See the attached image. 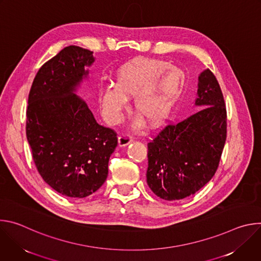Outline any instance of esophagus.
<instances>
[{"instance_id": "esophagus-1", "label": "esophagus", "mask_w": 261, "mask_h": 261, "mask_svg": "<svg viewBox=\"0 0 261 261\" xmlns=\"http://www.w3.org/2000/svg\"><path fill=\"white\" fill-rule=\"evenodd\" d=\"M132 141H133V139H132V137L129 136V135H122V136L119 137V140H118L119 146H121V147L128 145V144L131 143Z\"/></svg>"}]
</instances>
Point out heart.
Segmentation results:
<instances>
[{"mask_svg":"<svg viewBox=\"0 0 261 261\" xmlns=\"http://www.w3.org/2000/svg\"><path fill=\"white\" fill-rule=\"evenodd\" d=\"M184 72L163 60L136 58L120 67L114 85L101 88L99 99L110 124L118 123L127 99L133 98L135 113L151 127L163 124L171 115L185 88ZM141 120L136 122V126Z\"/></svg>","mask_w":261,"mask_h":261,"instance_id":"obj_1","label":"heart"}]
</instances>
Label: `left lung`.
<instances>
[{"label":"left lung","mask_w":261,"mask_h":261,"mask_svg":"<svg viewBox=\"0 0 261 261\" xmlns=\"http://www.w3.org/2000/svg\"><path fill=\"white\" fill-rule=\"evenodd\" d=\"M194 106L200 110L168 125L148 142L146 182L165 200L195 194L214 176L226 140V109L214 74L198 76Z\"/></svg>","instance_id":"8db88e82"}]
</instances>
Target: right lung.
<instances>
[{"label": "right lung", "mask_w": 261, "mask_h": 261, "mask_svg": "<svg viewBox=\"0 0 261 261\" xmlns=\"http://www.w3.org/2000/svg\"><path fill=\"white\" fill-rule=\"evenodd\" d=\"M93 51L70 45L46 62L28 100L27 138L44 181L60 194L84 198L108 175L117 134L99 125L77 93L89 80Z\"/></svg>", "instance_id": "right-lung-1"}]
</instances>
